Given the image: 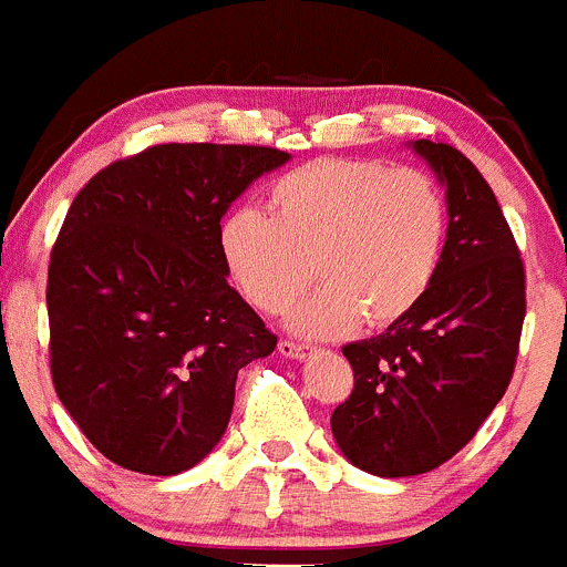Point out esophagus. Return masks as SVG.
<instances>
[{
  "label": "esophagus",
  "mask_w": 567,
  "mask_h": 567,
  "mask_svg": "<svg viewBox=\"0 0 567 567\" xmlns=\"http://www.w3.org/2000/svg\"><path fill=\"white\" fill-rule=\"evenodd\" d=\"M278 350H280V355H287V359H306V353H309V348H306V344L289 342V339H280Z\"/></svg>",
  "instance_id": "esophagus-1"
}]
</instances>
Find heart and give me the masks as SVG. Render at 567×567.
I'll return each instance as SVG.
<instances>
[{
  "label": "heart",
  "instance_id": "heart-1",
  "mask_svg": "<svg viewBox=\"0 0 567 567\" xmlns=\"http://www.w3.org/2000/svg\"><path fill=\"white\" fill-rule=\"evenodd\" d=\"M267 214L236 208L219 252L239 292L264 315L287 309L311 275L326 284L289 315L303 337H339L403 320L429 295L449 239L445 194L420 169L320 158L280 175Z\"/></svg>",
  "mask_w": 567,
  "mask_h": 567
}]
</instances>
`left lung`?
<instances>
[{
    "label": "left lung",
    "mask_w": 567,
    "mask_h": 567,
    "mask_svg": "<svg viewBox=\"0 0 567 567\" xmlns=\"http://www.w3.org/2000/svg\"><path fill=\"white\" fill-rule=\"evenodd\" d=\"M412 150L445 186L442 264L414 311L344 344L355 384L331 414L344 460L384 478L429 473L465 449L509 386L526 317L520 252L482 172L451 144Z\"/></svg>",
    "instance_id": "1"
}]
</instances>
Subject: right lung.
Wrapping results in <instances>:
<instances>
[{
	"label": "right lung",
	"mask_w": 567,
	"mask_h": 567,
	"mask_svg": "<svg viewBox=\"0 0 567 567\" xmlns=\"http://www.w3.org/2000/svg\"><path fill=\"white\" fill-rule=\"evenodd\" d=\"M289 153L158 144L96 172L50 256L55 392L102 456L147 476L206 460L234 412L236 375L275 350L228 284L219 219Z\"/></svg>",
	"instance_id": "add662e5"
}]
</instances>
